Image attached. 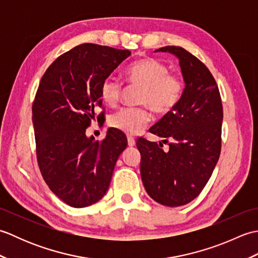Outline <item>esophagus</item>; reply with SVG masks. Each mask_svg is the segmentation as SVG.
<instances>
[{
  "label": "esophagus",
  "instance_id": "1",
  "mask_svg": "<svg viewBox=\"0 0 258 258\" xmlns=\"http://www.w3.org/2000/svg\"><path fill=\"white\" fill-rule=\"evenodd\" d=\"M127 144H128V146H134L135 145L134 138H132V136H128V138H127Z\"/></svg>",
  "mask_w": 258,
  "mask_h": 258
}]
</instances>
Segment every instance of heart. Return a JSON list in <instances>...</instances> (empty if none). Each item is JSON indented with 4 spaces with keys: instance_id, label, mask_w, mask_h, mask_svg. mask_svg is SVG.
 I'll use <instances>...</instances> for the list:
<instances>
[{
    "instance_id": "b5f03b06",
    "label": "heart",
    "mask_w": 258,
    "mask_h": 258,
    "mask_svg": "<svg viewBox=\"0 0 258 258\" xmlns=\"http://www.w3.org/2000/svg\"><path fill=\"white\" fill-rule=\"evenodd\" d=\"M130 83L141 86L139 102L145 105L124 107L109 118V125L127 135H136L144 130L152 118L149 105L157 114L171 113L182 100L184 80L176 73H169L168 67L156 58L146 57L131 64L125 71ZM123 83L112 76L101 83L100 94L104 103L115 105L119 100Z\"/></svg>"
}]
</instances>
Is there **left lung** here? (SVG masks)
<instances>
[{"label":"left lung","mask_w":258,"mask_h":258,"mask_svg":"<svg viewBox=\"0 0 258 258\" xmlns=\"http://www.w3.org/2000/svg\"><path fill=\"white\" fill-rule=\"evenodd\" d=\"M178 58L185 82L182 100L152 126L150 132L165 140L169 149L141 138V176L153 200L176 207L200 195L215 168L222 147L223 105L210 70L183 47L164 46Z\"/></svg>","instance_id":"obj_1"}]
</instances>
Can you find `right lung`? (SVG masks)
Returning <instances> with one entry per match:
<instances>
[{
	"mask_svg": "<svg viewBox=\"0 0 258 258\" xmlns=\"http://www.w3.org/2000/svg\"><path fill=\"white\" fill-rule=\"evenodd\" d=\"M130 55L128 50L85 43L58 56L38 85L32 106L38 167L50 189L72 207L90 206L105 195L127 146L116 128L101 142L85 132L102 107V81Z\"/></svg>",
	"mask_w": 258,
	"mask_h": 258,
	"instance_id": "add662e5",
	"label": "right lung"
}]
</instances>
